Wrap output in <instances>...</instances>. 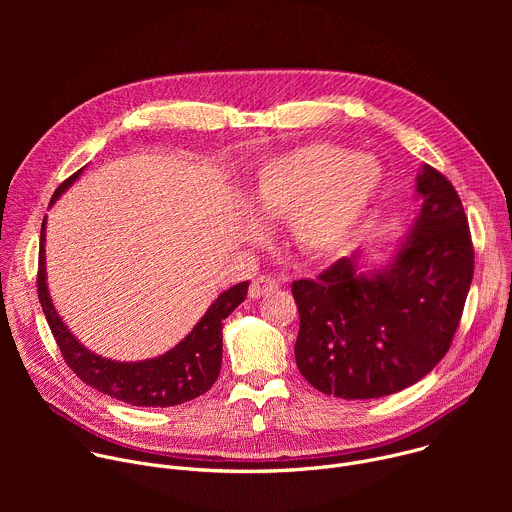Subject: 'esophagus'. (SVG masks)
<instances>
[{
	"label": "esophagus",
	"mask_w": 512,
	"mask_h": 512,
	"mask_svg": "<svg viewBox=\"0 0 512 512\" xmlns=\"http://www.w3.org/2000/svg\"><path fill=\"white\" fill-rule=\"evenodd\" d=\"M277 287V281L269 275H259L251 281V287H249V296L251 298H261L265 294H269V291H273Z\"/></svg>",
	"instance_id": "esophagus-1"
}]
</instances>
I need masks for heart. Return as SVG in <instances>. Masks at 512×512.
Returning a JSON list of instances; mask_svg holds the SVG:
<instances>
[{"mask_svg": "<svg viewBox=\"0 0 512 512\" xmlns=\"http://www.w3.org/2000/svg\"><path fill=\"white\" fill-rule=\"evenodd\" d=\"M383 184L385 170L375 158L314 141L265 160L245 190V202L257 216H285L289 245L306 257H322L346 245Z\"/></svg>", "mask_w": 512, "mask_h": 512, "instance_id": "obj_1", "label": "heart"}]
</instances>
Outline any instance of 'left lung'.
Here are the masks:
<instances>
[{
    "label": "left lung",
    "mask_w": 512,
    "mask_h": 512,
    "mask_svg": "<svg viewBox=\"0 0 512 512\" xmlns=\"http://www.w3.org/2000/svg\"><path fill=\"white\" fill-rule=\"evenodd\" d=\"M421 212L397 255L358 271V253L291 283L300 312L296 362L324 395L377 399L423 379L452 346L474 277L462 200L431 166L417 176Z\"/></svg>",
    "instance_id": "obj_1"
}]
</instances>
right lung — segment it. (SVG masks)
<instances>
[{
  "label": "right lung",
  "mask_w": 512,
  "mask_h": 512,
  "mask_svg": "<svg viewBox=\"0 0 512 512\" xmlns=\"http://www.w3.org/2000/svg\"><path fill=\"white\" fill-rule=\"evenodd\" d=\"M81 172L83 170L75 172L56 188L52 202L79 178ZM44 229L46 216L40 235L36 277L38 298L60 354L72 373L99 393L135 407L180 405L200 397L214 385L223 362V320L247 298L249 281L237 283L223 291L192 328V332L166 354L141 362L109 360L87 350L72 336L52 306L44 267Z\"/></svg>",
  "instance_id": "right-lung-1"
}]
</instances>
